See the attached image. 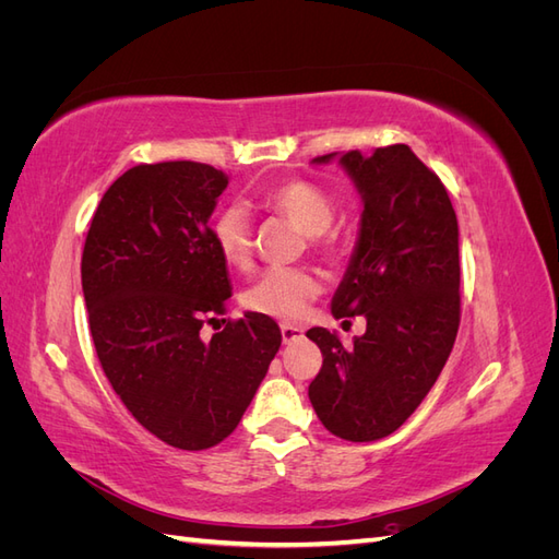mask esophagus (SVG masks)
Segmentation results:
<instances>
[{"label": "esophagus", "mask_w": 559, "mask_h": 559, "mask_svg": "<svg viewBox=\"0 0 559 559\" xmlns=\"http://www.w3.org/2000/svg\"><path fill=\"white\" fill-rule=\"evenodd\" d=\"M280 331H282L284 343H292V341H298V337H302V329L294 326V324H280Z\"/></svg>", "instance_id": "esophagus-1"}]
</instances>
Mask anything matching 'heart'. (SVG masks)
<instances>
[{
	"label": "heart",
	"instance_id": "1",
	"mask_svg": "<svg viewBox=\"0 0 559 559\" xmlns=\"http://www.w3.org/2000/svg\"><path fill=\"white\" fill-rule=\"evenodd\" d=\"M263 202L273 212L289 218L292 224L314 238L321 247L331 251L335 249L333 235H326L335 218V202L319 186L302 179H286L273 186L263 195ZM212 238L228 265L238 270L249 267L251 222L249 212L242 205L230 202V205H224L214 214ZM319 292L321 284L308 270L270 267L247 286L242 294V306L251 312L289 321L306 312Z\"/></svg>",
	"mask_w": 559,
	"mask_h": 559
}]
</instances>
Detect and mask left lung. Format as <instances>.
Listing matches in <instances>:
<instances>
[{
	"label": "left lung",
	"mask_w": 559,
	"mask_h": 559,
	"mask_svg": "<svg viewBox=\"0 0 559 559\" xmlns=\"http://www.w3.org/2000/svg\"><path fill=\"white\" fill-rule=\"evenodd\" d=\"M337 158L361 195L359 238L331 314L366 317L345 347L314 326L321 370L310 382L317 417L354 443L378 441L408 419L441 376L460 329V228L445 186L411 146Z\"/></svg>",
	"instance_id": "8db88e82"
}]
</instances>
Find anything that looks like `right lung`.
Returning <instances> with one entry per match:
<instances>
[{
  "label": "right lung",
  "mask_w": 559,
  "mask_h": 559,
  "mask_svg": "<svg viewBox=\"0 0 559 559\" xmlns=\"http://www.w3.org/2000/svg\"><path fill=\"white\" fill-rule=\"evenodd\" d=\"M228 175L205 163L130 167L99 200L81 259L97 359L140 425L179 450L233 433L282 345L259 312L200 329L230 298L210 216Z\"/></svg>",
  "instance_id": "obj_1"
}]
</instances>
